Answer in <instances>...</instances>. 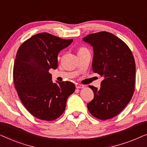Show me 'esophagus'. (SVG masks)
Masks as SVG:
<instances>
[{"label": "esophagus", "instance_id": "esophagus-1", "mask_svg": "<svg viewBox=\"0 0 147 147\" xmlns=\"http://www.w3.org/2000/svg\"><path fill=\"white\" fill-rule=\"evenodd\" d=\"M76 88H78V89H82V88H84V86L83 85H81V84H76Z\"/></svg>", "mask_w": 147, "mask_h": 147}]
</instances>
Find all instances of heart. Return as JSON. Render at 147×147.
I'll return each mask as SVG.
<instances>
[{
  "instance_id": "1",
  "label": "heart",
  "mask_w": 147,
  "mask_h": 147,
  "mask_svg": "<svg viewBox=\"0 0 147 147\" xmlns=\"http://www.w3.org/2000/svg\"><path fill=\"white\" fill-rule=\"evenodd\" d=\"M82 49H84V48H80V50H82ZM80 50H79V51H80Z\"/></svg>"
}]
</instances>
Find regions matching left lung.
I'll list each match as a JSON object with an SVG mask.
<instances>
[{
	"instance_id": "8db88e82",
	"label": "left lung",
	"mask_w": 147,
	"mask_h": 147,
	"mask_svg": "<svg viewBox=\"0 0 147 147\" xmlns=\"http://www.w3.org/2000/svg\"><path fill=\"white\" fill-rule=\"evenodd\" d=\"M94 49L92 69L103 77L100 89L89 86L94 97L87 104L94 117L108 120L117 116L129 103L135 85V61L123 41L106 31L83 38Z\"/></svg>"
}]
</instances>
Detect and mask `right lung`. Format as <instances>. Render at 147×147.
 <instances>
[{
	"mask_svg": "<svg viewBox=\"0 0 147 147\" xmlns=\"http://www.w3.org/2000/svg\"><path fill=\"white\" fill-rule=\"evenodd\" d=\"M73 42L47 33H38L18 49L13 68L14 84L24 106L40 120L51 121L65 109L67 98L75 91L70 82L53 83L49 69H57V55Z\"/></svg>",
	"mask_w": 147,
	"mask_h": 147,
	"instance_id": "add662e5",
	"label": "right lung"
}]
</instances>
